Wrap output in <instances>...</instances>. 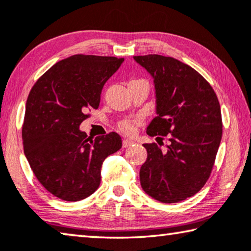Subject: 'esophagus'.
<instances>
[{
  "mask_svg": "<svg viewBox=\"0 0 251 251\" xmlns=\"http://www.w3.org/2000/svg\"><path fill=\"white\" fill-rule=\"evenodd\" d=\"M134 144H135L134 141H130V140L123 141V147H129V146H133Z\"/></svg>",
  "mask_w": 251,
  "mask_h": 251,
  "instance_id": "obj_1",
  "label": "esophagus"
}]
</instances>
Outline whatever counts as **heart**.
Returning <instances> with one entry per match:
<instances>
[{
    "mask_svg": "<svg viewBox=\"0 0 251 251\" xmlns=\"http://www.w3.org/2000/svg\"><path fill=\"white\" fill-rule=\"evenodd\" d=\"M121 128L126 134H133L135 132V122L134 121H125L121 124Z\"/></svg>",
    "mask_w": 251,
    "mask_h": 251,
    "instance_id": "obj_1",
    "label": "heart"
}]
</instances>
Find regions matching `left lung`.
<instances>
[{"label": "left lung", "instance_id": "obj_1", "mask_svg": "<svg viewBox=\"0 0 251 251\" xmlns=\"http://www.w3.org/2000/svg\"><path fill=\"white\" fill-rule=\"evenodd\" d=\"M134 60L153 78L156 117L147 134L166 136L170 144H144L146 162L140 180L146 194L176 203L201 190L211 173L222 136L220 104L210 83L185 63L160 54Z\"/></svg>", "mask_w": 251, "mask_h": 251}]
</instances>
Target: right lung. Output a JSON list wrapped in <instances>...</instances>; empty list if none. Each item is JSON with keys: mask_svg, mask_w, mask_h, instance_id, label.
<instances>
[{"mask_svg": "<svg viewBox=\"0 0 251 251\" xmlns=\"http://www.w3.org/2000/svg\"><path fill=\"white\" fill-rule=\"evenodd\" d=\"M124 59L75 54L53 65L31 89L22 127L23 150L34 176L54 197L79 201L100 184L107 156L122 147L117 133L94 140L79 129L97 109L105 82Z\"/></svg>", "mask_w": 251, "mask_h": 251, "instance_id": "add662e5", "label": "right lung"}]
</instances>
